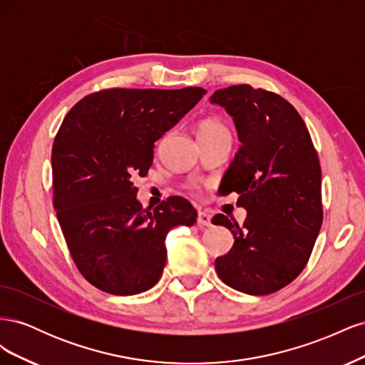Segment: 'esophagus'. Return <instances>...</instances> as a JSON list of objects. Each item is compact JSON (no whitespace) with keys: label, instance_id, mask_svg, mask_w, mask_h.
<instances>
[{"label":"esophagus","instance_id":"34e87169","mask_svg":"<svg viewBox=\"0 0 365 365\" xmlns=\"http://www.w3.org/2000/svg\"><path fill=\"white\" fill-rule=\"evenodd\" d=\"M197 225L200 227H210L212 225V216L205 212H200L197 215Z\"/></svg>","mask_w":365,"mask_h":365}]
</instances>
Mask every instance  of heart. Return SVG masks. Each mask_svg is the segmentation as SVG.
<instances>
[{
  "instance_id": "obj_1",
  "label": "heart",
  "mask_w": 365,
  "mask_h": 365,
  "mask_svg": "<svg viewBox=\"0 0 365 365\" xmlns=\"http://www.w3.org/2000/svg\"><path fill=\"white\" fill-rule=\"evenodd\" d=\"M197 135H230V132L224 123L208 118L197 126Z\"/></svg>"
}]
</instances>
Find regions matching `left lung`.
<instances>
[{
    "label": "left lung",
    "mask_w": 365,
    "mask_h": 365,
    "mask_svg": "<svg viewBox=\"0 0 365 365\" xmlns=\"http://www.w3.org/2000/svg\"><path fill=\"white\" fill-rule=\"evenodd\" d=\"M210 103L235 120L240 148L220 185L224 195L239 193L237 205L247 210L244 225L213 217L235 237L215 268L236 291L272 294L303 271L322 228L318 155L303 118L277 94L235 85L217 90Z\"/></svg>",
    "instance_id": "obj_1"
}]
</instances>
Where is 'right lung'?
I'll return each instance as SVG.
<instances>
[{
  "instance_id": "1",
  "label": "right lung",
  "mask_w": 365,
  "mask_h": 365,
  "mask_svg": "<svg viewBox=\"0 0 365 365\" xmlns=\"http://www.w3.org/2000/svg\"><path fill=\"white\" fill-rule=\"evenodd\" d=\"M204 88L113 90L83 97L63 118L51 150L53 196L77 269L114 295L150 289L164 269L165 236L197 213L181 196L153 212L137 200L153 148L201 101Z\"/></svg>"
}]
</instances>
